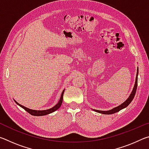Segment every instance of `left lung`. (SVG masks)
Wrapping results in <instances>:
<instances>
[{
	"label": "left lung",
	"instance_id": "left-lung-1",
	"mask_svg": "<svg viewBox=\"0 0 149 149\" xmlns=\"http://www.w3.org/2000/svg\"><path fill=\"white\" fill-rule=\"evenodd\" d=\"M137 75H138V70H137V76H136V79H135V84L134 85V87H133V89L132 91V93H131L130 96L129 97V98L125 100V101L122 103V104L118 106V107H116L114 108H113V109L110 110H108V111H101V110H94L95 112H97L99 113H101V114H114V113L116 112H118V111L121 110L123 108H124L125 107H127L128 105H129L131 102L132 101V100L133 99V98H134L135 95V93H136V91H137Z\"/></svg>",
	"mask_w": 149,
	"mask_h": 149
}]
</instances>
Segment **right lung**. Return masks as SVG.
Returning <instances> with one entry per match:
<instances>
[{"mask_svg":"<svg viewBox=\"0 0 149 149\" xmlns=\"http://www.w3.org/2000/svg\"><path fill=\"white\" fill-rule=\"evenodd\" d=\"M64 90L62 91V95H61V97H60V99L59 100V102L57 103V104L55 105L54 107L50 108V109L45 110H31V109H29V108H27L26 107H24V106H22L21 104H18V103H17L16 101H15V102H16L17 104H18L19 107H21L22 108H23L25 110L27 111V112H28V113H29V114H31V115L37 116H45V115L50 114V113L53 112H54V111H56V110L58 109V108L60 107V106H61L62 103L63 95H64Z\"/></svg>","mask_w":149,"mask_h":149,"instance_id":"right-lung-1","label":"right lung"}]
</instances>
